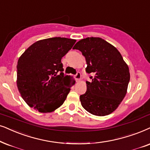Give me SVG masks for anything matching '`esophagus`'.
I'll return each mask as SVG.
<instances>
[{
  "mask_svg": "<svg viewBox=\"0 0 150 150\" xmlns=\"http://www.w3.org/2000/svg\"><path fill=\"white\" fill-rule=\"evenodd\" d=\"M81 74H80L79 72H77L76 74L74 75V78H75L76 81H79L80 79H81Z\"/></svg>",
  "mask_w": 150,
  "mask_h": 150,
  "instance_id": "34e87169",
  "label": "esophagus"
}]
</instances>
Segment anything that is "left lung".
<instances>
[{"label":"left lung","mask_w":150,"mask_h":150,"mask_svg":"<svg viewBox=\"0 0 150 150\" xmlns=\"http://www.w3.org/2000/svg\"><path fill=\"white\" fill-rule=\"evenodd\" d=\"M73 49L82 52L85 69L92 81L80 96L81 105L93 115L103 116L114 112L127 93L130 79L129 67L115 47L98 37H88L76 42Z\"/></svg>","instance_id":"1"}]
</instances>
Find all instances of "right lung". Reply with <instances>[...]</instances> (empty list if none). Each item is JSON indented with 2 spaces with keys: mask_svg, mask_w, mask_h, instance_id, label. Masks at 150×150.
Instances as JSON below:
<instances>
[{
  "mask_svg": "<svg viewBox=\"0 0 150 150\" xmlns=\"http://www.w3.org/2000/svg\"><path fill=\"white\" fill-rule=\"evenodd\" d=\"M76 41L61 37L38 40L19 58L17 87L31 108L47 113L63 104L75 81L64 75L61 59Z\"/></svg>",
  "mask_w": 150,
  "mask_h": 150,
  "instance_id": "1",
  "label": "right lung"
}]
</instances>
